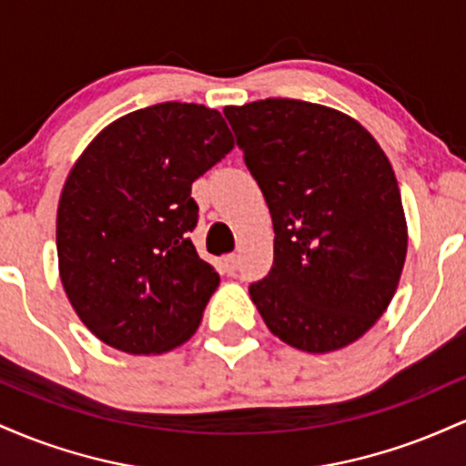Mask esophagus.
<instances>
[{
  "label": "esophagus",
  "mask_w": 466,
  "mask_h": 466,
  "mask_svg": "<svg viewBox=\"0 0 466 466\" xmlns=\"http://www.w3.org/2000/svg\"><path fill=\"white\" fill-rule=\"evenodd\" d=\"M221 267H223V271H226V274H234V271L238 269V256L237 254L223 256Z\"/></svg>",
  "instance_id": "esophagus-1"
}]
</instances>
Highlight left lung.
<instances>
[{
	"mask_svg": "<svg viewBox=\"0 0 466 466\" xmlns=\"http://www.w3.org/2000/svg\"><path fill=\"white\" fill-rule=\"evenodd\" d=\"M223 114L274 221V267L249 287L267 329L324 355L386 313L408 254L392 164L355 117L267 98Z\"/></svg>",
	"mask_w": 466,
	"mask_h": 466,
	"instance_id": "8db88e82",
	"label": "left lung"
}]
</instances>
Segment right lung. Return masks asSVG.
Wrapping results in <instances>:
<instances>
[{"label": "right lung", "mask_w": 466, "mask_h": 466, "mask_svg": "<svg viewBox=\"0 0 466 466\" xmlns=\"http://www.w3.org/2000/svg\"><path fill=\"white\" fill-rule=\"evenodd\" d=\"M232 148L217 109L159 103L106 125L72 166L56 212L58 276L106 346L162 355L199 329L218 274L190 240V188Z\"/></svg>", "instance_id": "right-lung-1"}]
</instances>
